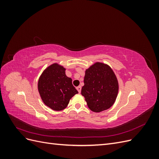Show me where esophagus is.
<instances>
[{"label": "esophagus", "mask_w": 159, "mask_h": 159, "mask_svg": "<svg viewBox=\"0 0 159 159\" xmlns=\"http://www.w3.org/2000/svg\"><path fill=\"white\" fill-rule=\"evenodd\" d=\"M76 89H77V90H78V91L79 93H80V92H81V86H78V87H77V88H76Z\"/></svg>", "instance_id": "34e87169"}]
</instances>
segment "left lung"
Instances as JSON below:
<instances>
[{
  "instance_id": "obj_1",
  "label": "left lung",
  "mask_w": 159,
  "mask_h": 159,
  "mask_svg": "<svg viewBox=\"0 0 159 159\" xmlns=\"http://www.w3.org/2000/svg\"><path fill=\"white\" fill-rule=\"evenodd\" d=\"M81 95L92 111L99 113L114 104L119 84L116 75L108 65L96 62L85 70Z\"/></svg>"
}]
</instances>
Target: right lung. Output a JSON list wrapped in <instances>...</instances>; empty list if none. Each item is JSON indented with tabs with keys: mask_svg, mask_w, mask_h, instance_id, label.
Masks as SVG:
<instances>
[{
	"mask_svg": "<svg viewBox=\"0 0 159 159\" xmlns=\"http://www.w3.org/2000/svg\"><path fill=\"white\" fill-rule=\"evenodd\" d=\"M65 71L63 66L53 64L44 70L38 80V89L42 100L54 111L64 109L70 99L78 93Z\"/></svg>",
	"mask_w": 159,
	"mask_h": 159,
	"instance_id": "obj_1",
	"label": "right lung"
}]
</instances>
